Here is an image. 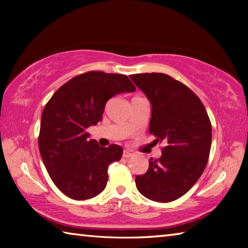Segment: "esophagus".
<instances>
[{
  "instance_id": "34e87169",
  "label": "esophagus",
  "mask_w": 248,
  "mask_h": 248,
  "mask_svg": "<svg viewBox=\"0 0 248 248\" xmlns=\"http://www.w3.org/2000/svg\"><path fill=\"white\" fill-rule=\"evenodd\" d=\"M132 156H134V153L132 152V151H130V150H124V158H130Z\"/></svg>"
}]
</instances>
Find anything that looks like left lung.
Returning <instances> with one entry per match:
<instances>
[{
  "label": "left lung",
  "instance_id": "1",
  "mask_svg": "<svg viewBox=\"0 0 248 248\" xmlns=\"http://www.w3.org/2000/svg\"><path fill=\"white\" fill-rule=\"evenodd\" d=\"M130 78L152 105L150 133L166 144L161 157L150 158L148 171L137 176V188L150 200L170 202L203 173L211 149V123L198 96L170 75L141 73Z\"/></svg>",
  "mask_w": 248,
  "mask_h": 248
}]
</instances>
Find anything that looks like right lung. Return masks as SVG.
Returning a JSON list of instances; mask_svg holds the SVG:
<instances>
[{
    "label": "right lung",
    "mask_w": 248,
    "mask_h": 248,
    "mask_svg": "<svg viewBox=\"0 0 248 248\" xmlns=\"http://www.w3.org/2000/svg\"><path fill=\"white\" fill-rule=\"evenodd\" d=\"M134 91L127 75L90 71L63 84L46 104L39 151L49 176L65 196L86 200L105 189L108 166L121 158L123 148L99 146L87 139L86 129L103 119L109 98Z\"/></svg>",
    "instance_id": "obj_1"
}]
</instances>
